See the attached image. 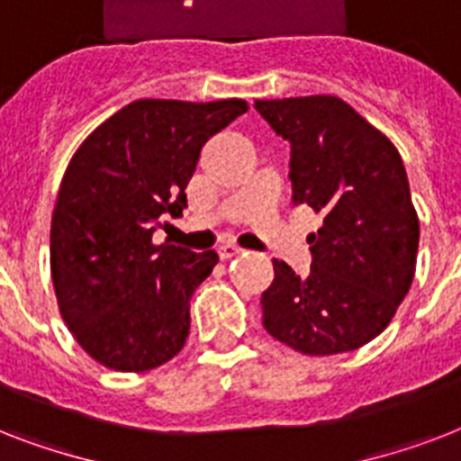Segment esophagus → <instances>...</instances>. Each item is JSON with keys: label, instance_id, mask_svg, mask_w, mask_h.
I'll return each mask as SVG.
<instances>
[{"label": "esophagus", "instance_id": "esophagus-1", "mask_svg": "<svg viewBox=\"0 0 461 461\" xmlns=\"http://www.w3.org/2000/svg\"><path fill=\"white\" fill-rule=\"evenodd\" d=\"M241 251H244V249H241L239 244H234V241H222V244L217 246V253H220V258L222 260L231 258V256H237V253Z\"/></svg>", "mask_w": 461, "mask_h": 461}]
</instances>
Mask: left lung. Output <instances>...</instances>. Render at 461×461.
<instances>
[{"label":"left lung","mask_w":461,"mask_h":461,"mask_svg":"<svg viewBox=\"0 0 461 461\" xmlns=\"http://www.w3.org/2000/svg\"><path fill=\"white\" fill-rule=\"evenodd\" d=\"M256 110L292 143L294 203L322 217L308 234V277L273 260L263 325L306 357L358 349L390 325L414 280L419 215L400 153L335 95L256 100Z\"/></svg>","instance_id":"obj_1"}]
</instances>
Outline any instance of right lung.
Here are the masks:
<instances>
[{
	"mask_svg": "<svg viewBox=\"0 0 461 461\" xmlns=\"http://www.w3.org/2000/svg\"><path fill=\"white\" fill-rule=\"evenodd\" d=\"M244 112L239 97L136 100L97 126L68 162L50 266L61 318L97 364L143 373L184 349L188 302L220 258L153 244V234L186 208L201 148Z\"/></svg>",
	"mask_w": 461,
	"mask_h": 461,
	"instance_id": "add662e5",
	"label": "right lung"
}]
</instances>
